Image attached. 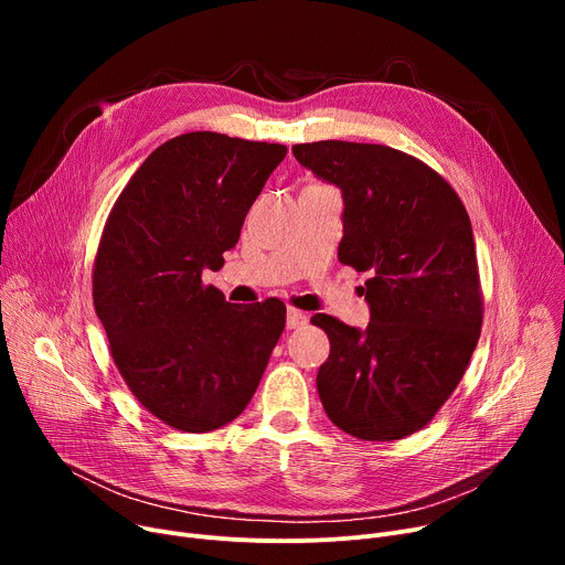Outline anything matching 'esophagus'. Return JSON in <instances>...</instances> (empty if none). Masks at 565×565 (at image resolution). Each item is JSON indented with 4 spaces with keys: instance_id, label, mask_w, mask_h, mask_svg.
<instances>
[{
    "instance_id": "1",
    "label": "esophagus",
    "mask_w": 565,
    "mask_h": 565,
    "mask_svg": "<svg viewBox=\"0 0 565 565\" xmlns=\"http://www.w3.org/2000/svg\"><path fill=\"white\" fill-rule=\"evenodd\" d=\"M302 324H307V313L300 311V309H295V307H288V311H286V328L288 330H298V328H302Z\"/></svg>"
}]
</instances>
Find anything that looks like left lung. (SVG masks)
<instances>
[{
  "label": "left lung",
  "mask_w": 565,
  "mask_h": 565,
  "mask_svg": "<svg viewBox=\"0 0 565 565\" xmlns=\"http://www.w3.org/2000/svg\"><path fill=\"white\" fill-rule=\"evenodd\" d=\"M292 156L343 192L339 260L371 273L362 332L316 313L330 339L318 396L343 433L366 441L422 430L449 401L481 337L483 292L471 222L426 162L382 143H295Z\"/></svg>",
  "instance_id": "obj_1"
}]
</instances>
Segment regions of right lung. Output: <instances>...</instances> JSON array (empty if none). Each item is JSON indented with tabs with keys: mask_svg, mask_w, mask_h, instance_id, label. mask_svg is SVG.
Here are the masks:
<instances>
[{
	"mask_svg": "<svg viewBox=\"0 0 565 565\" xmlns=\"http://www.w3.org/2000/svg\"><path fill=\"white\" fill-rule=\"evenodd\" d=\"M288 148L220 132L158 146L105 222L94 307L132 396L162 424L215 430L252 401L284 332L277 298L231 305L203 270H220L252 203Z\"/></svg>",
	"mask_w": 565,
	"mask_h": 565,
	"instance_id": "obj_1",
	"label": "right lung"
}]
</instances>
